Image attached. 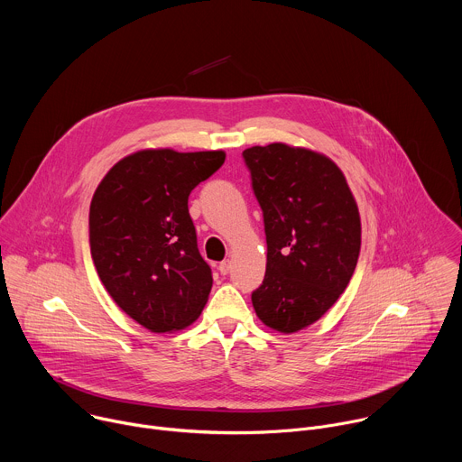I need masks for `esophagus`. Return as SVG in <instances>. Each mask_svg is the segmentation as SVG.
Segmentation results:
<instances>
[{
  "instance_id": "obj_1",
  "label": "esophagus",
  "mask_w": 462,
  "mask_h": 462,
  "mask_svg": "<svg viewBox=\"0 0 462 462\" xmlns=\"http://www.w3.org/2000/svg\"><path fill=\"white\" fill-rule=\"evenodd\" d=\"M230 267H232V265H230L228 259H226V261H221V263H219V273L225 276V274L230 273Z\"/></svg>"
}]
</instances>
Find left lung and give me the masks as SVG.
Instances as JSON below:
<instances>
[{"label": "left lung", "mask_w": 462, "mask_h": 462, "mask_svg": "<svg viewBox=\"0 0 462 462\" xmlns=\"http://www.w3.org/2000/svg\"><path fill=\"white\" fill-rule=\"evenodd\" d=\"M267 236L265 280L252 292L259 319L296 333L346 291L360 254V214L342 170L282 143L243 152Z\"/></svg>", "instance_id": "left-lung-1"}]
</instances>
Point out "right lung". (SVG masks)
Here are the masks:
<instances>
[{
  "instance_id": "right-lung-1",
  "label": "right lung",
  "mask_w": 462,
  "mask_h": 462,
  "mask_svg": "<svg viewBox=\"0 0 462 462\" xmlns=\"http://www.w3.org/2000/svg\"><path fill=\"white\" fill-rule=\"evenodd\" d=\"M225 157L143 150L118 161L93 195L89 246L98 278L152 333L184 328L207 305L212 269L197 248L188 197Z\"/></svg>"
}]
</instances>
